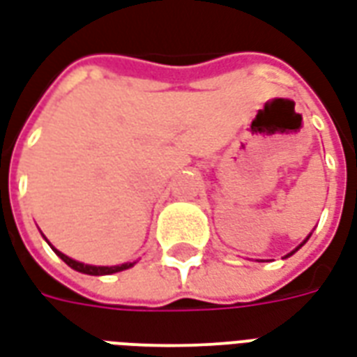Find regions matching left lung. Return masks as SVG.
I'll use <instances>...</instances> for the list:
<instances>
[{
	"mask_svg": "<svg viewBox=\"0 0 357 357\" xmlns=\"http://www.w3.org/2000/svg\"><path fill=\"white\" fill-rule=\"evenodd\" d=\"M308 238H310V236H308ZM308 238H306V239H304V241H303V243H301V245H298V247H296V249H295V251H291V253H289V255H285V259H287V257H291V255H293V253H296V251H298V249H301V247H303V245H304V243H306V241H308Z\"/></svg>",
	"mask_w": 357,
	"mask_h": 357,
	"instance_id": "8db88e82",
	"label": "left lung"
}]
</instances>
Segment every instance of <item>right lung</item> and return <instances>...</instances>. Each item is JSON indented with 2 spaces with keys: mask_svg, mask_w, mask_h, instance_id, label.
<instances>
[{
  "mask_svg": "<svg viewBox=\"0 0 357 357\" xmlns=\"http://www.w3.org/2000/svg\"><path fill=\"white\" fill-rule=\"evenodd\" d=\"M53 251L59 257H61L62 261L66 262L70 268H74L77 272H82V274H89V275H110V274H116V272H121V270H127V268H131L135 262H125V264H118V266H91V264H83V262H77L74 259H70L66 257L64 253H61L59 249H54Z\"/></svg>",
  "mask_w": 357,
  "mask_h": 357,
  "instance_id": "add662e5",
  "label": "right lung"
}]
</instances>
